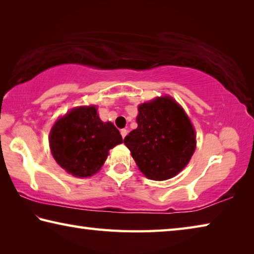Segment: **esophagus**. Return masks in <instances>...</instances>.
I'll list each match as a JSON object with an SVG mask.
<instances>
[{"mask_svg":"<svg viewBox=\"0 0 254 254\" xmlns=\"http://www.w3.org/2000/svg\"><path fill=\"white\" fill-rule=\"evenodd\" d=\"M127 131L126 130V128H122L121 130V135H122V137L124 139V137H126V135H127Z\"/></svg>","mask_w":254,"mask_h":254,"instance_id":"obj_1","label":"esophagus"}]
</instances>
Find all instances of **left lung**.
Masks as SVG:
<instances>
[{"label": "left lung", "instance_id": "8db88e82", "mask_svg": "<svg viewBox=\"0 0 254 254\" xmlns=\"http://www.w3.org/2000/svg\"><path fill=\"white\" fill-rule=\"evenodd\" d=\"M137 111V127L124 137V144L147 178L175 177L187 166L196 149L190 120L170 96L143 103Z\"/></svg>", "mask_w": 254, "mask_h": 254}]
</instances>
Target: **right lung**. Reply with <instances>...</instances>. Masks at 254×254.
Listing matches in <instances>:
<instances>
[{
    "mask_svg": "<svg viewBox=\"0 0 254 254\" xmlns=\"http://www.w3.org/2000/svg\"><path fill=\"white\" fill-rule=\"evenodd\" d=\"M111 122H102L95 106H79L54 124L49 144L55 160L75 177H89L104 165L109 150L122 143Z\"/></svg>",
    "mask_w": 254,
    "mask_h": 254,
    "instance_id": "1",
    "label": "right lung"
}]
</instances>
